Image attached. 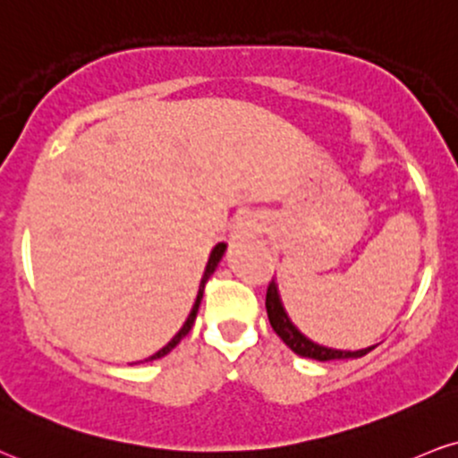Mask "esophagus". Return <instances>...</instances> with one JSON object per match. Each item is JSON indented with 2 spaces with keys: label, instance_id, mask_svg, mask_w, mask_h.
<instances>
[{
  "label": "esophagus",
  "instance_id": "34e87169",
  "mask_svg": "<svg viewBox=\"0 0 458 458\" xmlns=\"http://www.w3.org/2000/svg\"><path fill=\"white\" fill-rule=\"evenodd\" d=\"M260 219L256 215H245L236 225V239H250V236L260 233Z\"/></svg>",
  "mask_w": 458,
  "mask_h": 458
}]
</instances>
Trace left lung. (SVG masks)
Returning a JSON list of instances; mask_svg holds the SVG:
<instances>
[{
  "label": "left lung",
  "instance_id": "obj_1",
  "mask_svg": "<svg viewBox=\"0 0 458 458\" xmlns=\"http://www.w3.org/2000/svg\"><path fill=\"white\" fill-rule=\"evenodd\" d=\"M267 313H268V322H271L275 333L282 337L284 344L288 345L294 354H299L302 358H313V360H319V362L345 360V358H360V356L369 354L371 350L377 348V344H376V345H369V348L354 350V352L335 350V348H327V345H319V344H316V341H311L310 337H305V335H302L301 330L294 327V322L290 319L288 311H285L282 296H279V288L275 282L268 284V290H267Z\"/></svg>",
  "mask_w": 458,
  "mask_h": 458
}]
</instances>
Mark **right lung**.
<instances>
[{"label":"right lung","mask_w":458,"mask_h":458,"mask_svg":"<svg viewBox=\"0 0 458 458\" xmlns=\"http://www.w3.org/2000/svg\"><path fill=\"white\" fill-rule=\"evenodd\" d=\"M225 243H217L211 250V256H208V262H207V268H205V275H202V279H200V288H198V296H196V302H194V307H191V311H190V316H187V319L183 322V327H181V330L179 333L174 335L173 339L168 341L166 345H164L162 350H157L156 354L153 356H148L147 360H156V358H162V356H166L170 350L174 348L176 344H179L181 339L185 337L187 333H190L191 330V327H194V319H196V313H198V307H200V301H202V294H205V284L208 282V277H211V275L215 273V268H217V264H219V260H222L224 258V253H225Z\"/></svg>","instance_id":"obj_1"}]
</instances>
